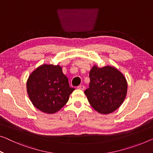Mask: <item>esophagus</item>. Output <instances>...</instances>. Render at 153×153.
Listing matches in <instances>:
<instances>
[{"mask_svg":"<svg viewBox=\"0 0 153 153\" xmlns=\"http://www.w3.org/2000/svg\"><path fill=\"white\" fill-rule=\"evenodd\" d=\"M77 88H78V89H80V90H84V89H85V86H84V85H79Z\"/></svg>","mask_w":153,"mask_h":153,"instance_id":"1","label":"esophagus"}]
</instances>
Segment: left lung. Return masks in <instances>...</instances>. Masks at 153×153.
<instances>
[{"mask_svg": "<svg viewBox=\"0 0 153 153\" xmlns=\"http://www.w3.org/2000/svg\"><path fill=\"white\" fill-rule=\"evenodd\" d=\"M89 88L84 91L90 104L102 114H108L120 106L126 97L127 82L115 68L94 66L89 73Z\"/></svg>", "mask_w": 153, "mask_h": 153, "instance_id": "left-lung-1", "label": "left lung"}]
</instances>
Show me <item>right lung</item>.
<instances>
[{
    "label": "right lung",
    "mask_w": 153,
    "mask_h": 153,
    "mask_svg": "<svg viewBox=\"0 0 153 153\" xmlns=\"http://www.w3.org/2000/svg\"><path fill=\"white\" fill-rule=\"evenodd\" d=\"M27 88L35 107L50 114L62 108L75 90L70 87L62 67L52 65H43L34 71L29 77Z\"/></svg>",
    "instance_id": "obj_1"
}]
</instances>
